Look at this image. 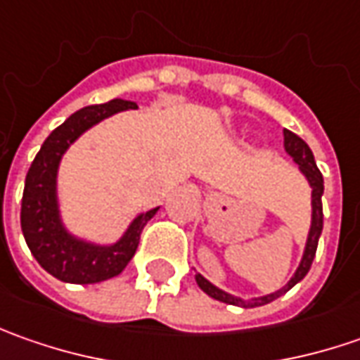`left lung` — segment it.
<instances>
[{
  "instance_id": "left-lung-1",
  "label": "left lung",
  "mask_w": 360,
  "mask_h": 360,
  "mask_svg": "<svg viewBox=\"0 0 360 360\" xmlns=\"http://www.w3.org/2000/svg\"><path fill=\"white\" fill-rule=\"evenodd\" d=\"M284 150L292 156V160L298 164V168H300V172L307 176V180H309V184L312 186V224H311V232H309V240H307V248H304V256H302V260H300V266L295 272V276L290 278V283L286 284L284 288L281 290H276V292H272V295H266V297H260V298H252V300H248V302H244L242 298L232 297V295H226L224 290H220V288H216L214 284H210L204 276L200 274H196V283L200 286L202 290L208 295V297L216 298V300H220V302H226V304H236V307H262V304H269L272 302L274 298H278L281 295H284L286 290H290L298 281H302L304 276H307V272L311 270L312 260H314V255H316V246H319V236H321V232H323V200H321V196H323V174L321 170L316 168V162H314V156H312L311 148L307 146V142L302 140V138H298L297 134H292L290 130H284Z\"/></svg>"
}]
</instances>
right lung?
<instances>
[{
	"label": "right lung",
	"instance_id": "add662e5",
	"mask_svg": "<svg viewBox=\"0 0 360 360\" xmlns=\"http://www.w3.org/2000/svg\"><path fill=\"white\" fill-rule=\"evenodd\" d=\"M138 105L126 100L77 110L46 138L32 162L21 198V230L39 266L63 283L94 284L118 276L138 248L140 234L158 208L140 214L114 246H96L76 240L63 230L56 200V174L62 154L82 131L108 116Z\"/></svg>",
	"mask_w": 360,
	"mask_h": 360
}]
</instances>
